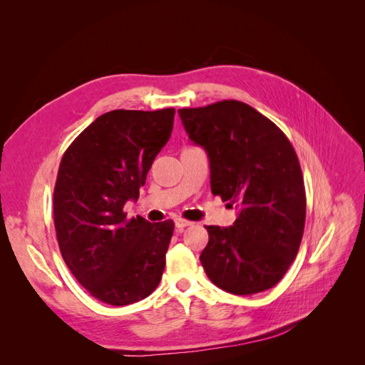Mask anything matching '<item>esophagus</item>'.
Wrapping results in <instances>:
<instances>
[{"label":"esophagus","instance_id":"1","mask_svg":"<svg viewBox=\"0 0 365 365\" xmlns=\"http://www.w3.org/2000/svg\"><path fill=\"white\" fill-rule=\"evenodd\" d=\"M192 225L190 220H185V219H175V227L178 231H182L185 227Z\"/></svg>","mask_w":365,"mask_h":365}]
</instances>
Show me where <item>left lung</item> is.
<instances>
[{
    "instance_id": "obj_1",
    "label": "left lung",
    "mask_w": 365,
    "mask_h": 365,
    "mask_svg": "<svg viewBox=\"0 0 365 365\" xmlns=\"http://www.w3.org/2000/svg\"><path fill=\"white\" fill-rule=\"evenodd\" d=\"M189 138L210 160V185L237 208L231 227H205L207 277L235 295L277 284L303 237L306 193L300 163L269 118L237 101L180 109Z\"/></svg>"
}]
</instances>
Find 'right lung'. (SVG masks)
I'll use <instances>...</instances> for the list:
<instances>
[{
  "mask_svg": "<svg viewBox=\"0 0 365 365\" xmlns=\"http://www.w3.org/2000/svg\"><path fill=\"white\" fill-rule=\"evenodd\" d=\"M175 109H115L83 129L61 160L53 196L62 257L97 300L126 306L157 289L173 220L128 219L125 204L169 141Z\"/></svg>",
  "mask_w": 365,
  "mask_h": 365,
  "instance_id": "obj_1",
  "label": "right lung"
}]
</instances>
